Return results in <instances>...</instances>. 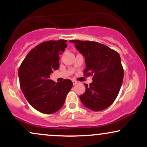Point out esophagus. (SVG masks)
Segmentation results:
<instances>
[{
  "label": "esophagus",
  "instance_id": "1",
  "mask_svg": "<svg viewBox=\"0 0 147 147\" xmlns=\"http://www.w3.org/2000/svg\"><path fill=\"white\" fill-rule=\"evenodd\" d=\"M77 83H78V82H77V81H75V80H73V81H72V84H73V85H74V86L76 85V84H77Z\"/></svg>",
  "mask_w": 147,
  "mask_h": 147
}]
</instances>
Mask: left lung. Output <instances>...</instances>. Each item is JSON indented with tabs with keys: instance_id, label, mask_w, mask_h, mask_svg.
Returning a JSON list of instances; mask_svg holds the SVG:
<instances>
[{
	"instance_id": "1",
	"label": "left lung",
	"mask_w": 147,
	"mask_h": 147,
	"mask_svg": "<svg viewBox=\"0 0 147 147\" xmlns=\"http://www.w3.org/2000/svg\"><path fill=\"white\" fill-rule=\"evenodd\" d=\"M85 57L84 76H92V82L79 96L88 109L100 111L109 107L119 94L124 78L119 53L106 45L95 41L70 40Z\"/></svg>"
}]
</instances>
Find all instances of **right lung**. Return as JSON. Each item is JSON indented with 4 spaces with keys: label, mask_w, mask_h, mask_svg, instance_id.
I'll return each mask as SVG.
<instances>
[{
    "label": "right lung",
    "mask_w": 147,
    "mask_h": 147,
    "mask_svg": "<svg viewBox=\"0 0 147 147\" xmlns=\"http://www.w3.org/2000/svg\"><path fill=\"white\" fill-rule=\"evenodd\" d=\"M66 40L43 42L31 50L18 70L20 86L34 109L45 114L55 113L63 105L72 87L70 79L55 83L50 74L59 68V54L67 47Z\"/></svg>",
    "instance_id": "obj_1"
}]
</instances>
